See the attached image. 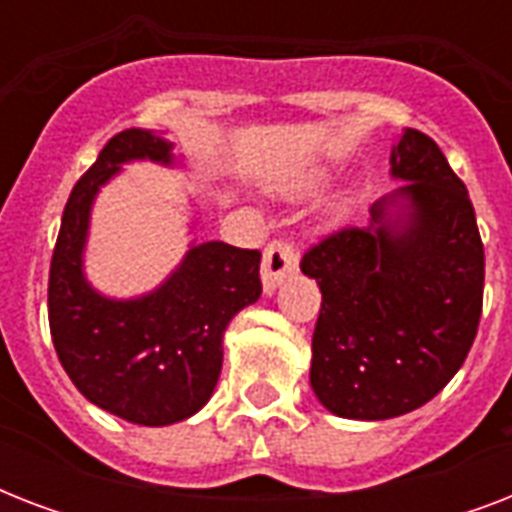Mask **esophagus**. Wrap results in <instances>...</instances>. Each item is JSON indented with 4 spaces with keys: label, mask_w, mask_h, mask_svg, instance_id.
<instances>
[{
    "label": "esophagus",
    "mask_w": 512,
    "mask_h": 512,
    "mask_svg": "<svg viewBox=\"0 0 512 512\" xmlns=\"http://www.w3.org/2000/svg\"><path fill=\"white\" fill-rule=\"evenodd\" d=\"M297 271V249L289 241H271L263 255V287L271 295L289 273Z\"/></svg>",
    "instance_id": "1"
}]
</instances>
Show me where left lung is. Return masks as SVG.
Here are the masks:
<instances>
[{"label":"left lung","instance_id":"obj_1","mask_svg":"<svg viewBox=\"0 0 512 512\" xmlns=\"http://www.w3.org/2000/svg\"><path fill=\"white\" fill-rule=\"evenodd\" d=\"M390 172L406 183L374 201L369 223L327 233L300 260L321 289L311 385L348 420L428 404L468 358L484 308L476 209L436 140L406 130ZM398 200L413 207L401 226L387 212Z\"/></svg>","mask_w":512,"mask_h":512}]
</instances>
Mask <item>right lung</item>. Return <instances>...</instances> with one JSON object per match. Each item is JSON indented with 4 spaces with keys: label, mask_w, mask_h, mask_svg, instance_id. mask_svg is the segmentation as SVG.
Instances as JSON below:
<instances>
[{
    "label": "right lung",
    "mask_w": 512,
    "mask_h": 512,
    "mask_svg": "<svg viewBox=\"0 0 512 512\" xmlns=\"http://www.w3.org/2000/svg\"><path fill=\"white\" fill-rule=\"evenodd\" d=\"M130 159L170 162V143L146 130L108 140L68 196L52 249L47 316L52 345L79 393L100 409L172 425L207 404L223 366L225 327L260 297V249L207 241L154 295L116 303L82 276V247L95 193Z\"/></svg>",
    "instance_id": "add662e5"
}]
</instances>
